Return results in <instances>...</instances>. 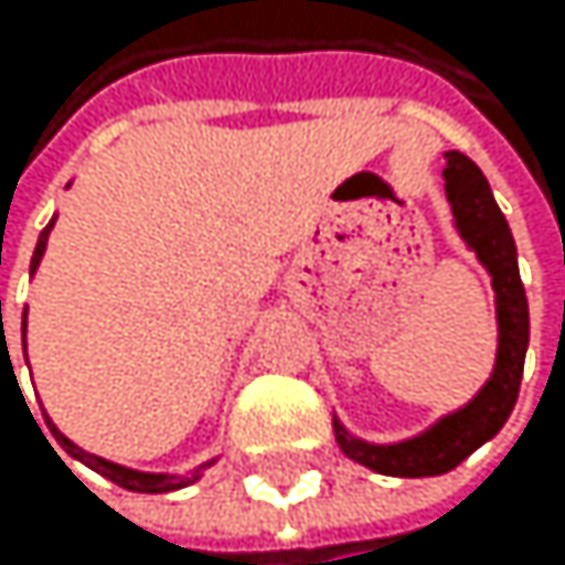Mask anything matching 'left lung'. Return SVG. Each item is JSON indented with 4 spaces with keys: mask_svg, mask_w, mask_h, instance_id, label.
<instances>
[{
    "mask_svg": "<svg viewBox=\"0 0 565 565\" xmlns=\"http://www.w3.org/2000/svg\"><path fill=\"white\" fill-rule=\"evenodd\" d=\"M447 200L458 220V230L468 241V247L478 254V260L488 267L494 301H498V359L494 373L484 383V390L458 414L444 417L427 434L403 440V444H362L345 434V427L335 420L339 447L355 458L359 465L373 468L380 475L393 478H430L458 468L471 450H478L484 440H491L502 424L509 420L512 406L519 399L522 365H525V345H529V301L519 277L515 260V241L512 230L498 210L488 179L481 169L461 156V151H447Z\"/></svg>",
    "mask_w": 565,
    "mask_h": 565,
    "instance_id": "8db88e82",
    "label": "left lung"
}]
</instances>
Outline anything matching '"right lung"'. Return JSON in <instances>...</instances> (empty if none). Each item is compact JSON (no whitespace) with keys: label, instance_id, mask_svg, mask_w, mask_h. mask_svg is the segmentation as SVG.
<instances>
[{"label":"right lung","instance_id":"add662e5","mask_svg":"<svg viewBox=\"0 0 565 565\" xmlns=\"http://www.w3.org/2000/svg\"><path fill=\"white\" fill-rule=\"evenodd\" d=\"M50 230H53V223L40 233V244H36V254H33V264H30V270H36L40 267V257H43V250H46V236H50ZM50 424V420H46ZM50 430H53V437L63 444V450L71 454V458H77V461H84L87 468H94L97 475H104V478H111L115 484H121V488H128V491H145V494H162V491H175V488H185L189 481H196V475L192 478H169V475H145V471H131V468H121V465H111V461H104V458H94V454H87V450H81L77 444H71L67 437H63L53 424H50Z\"/></svg>","mask_w":565,"mask_h":565}]
</instances>
